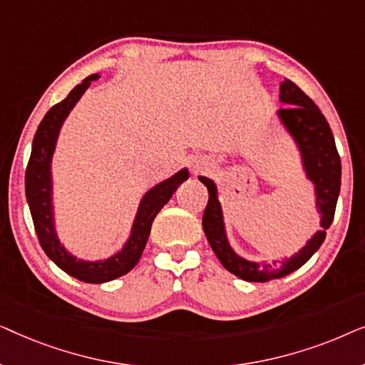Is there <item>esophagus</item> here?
<instances>
[{"instance_id":"esophagus-1","label":"esophagus","mask_w":365,"mask_h":365,"mask_svg":"<svg viewBox=\"0 0 365 365\" xmlns=\"http://www.w3.org/2000/svg\"><path fill=\"white\" fill-rule=\"evenodd\" d=\"M194 173L199 174V173H204L209 169V163L204 161V159H197V161H194Z\"/></svg>"}]
</instances>
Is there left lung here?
<instances>
[{"instance_id":"8db88e82","label":"left lung","mask_w":365,"mask_h":365,"mask_svg":"<svg viewBox=\"0 0 365 365\" xmlns=\"http://www.w3.org/2000/svg\"><path fill=\"white\" fill-rule=\"evenodd\" d=\"M279 99L282 104H287L286 108L277 111L279 121L291 134L301 153L302 168L309 181L314 184L316 207L321 214V231L314 234L301 251L284 261L272 262H254L239 256L229 244L222 207L217 199V186L209 178L199 176V181L207 187L209 192V201L202 216L204 234L222 266L234 276L249 282L274 281L304 266L326 239V231L332 224L339 191H341V158L331 126L321 109L289 79H284L281 83Z\"/></svg>"}]
</instances>
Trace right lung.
Here are the masks:
<instances>
[{"instance_id": "right-lung-1", "label": "right lung", "mask_w": 365, "mask_h": 365, "mask_svg": "<svg viewBox=\"0 0 365 365\" xmlns=\"http://www.w3.org/2000/svg\"><path fill=\"white\" fill-rule=\"evenodd\" d=\"M98 78L99 74L88 76L61 103L54 104L46 113V116L39 123L36 134H34L31 156H29L26 178H24L26 199L34 222V231L38 234L43 251L69 276L89 284L113 281V279L128 274L136 266L141 259L144 247H146L154 217L176 192L179 184L189 178V171L184 168L144 194L141 202H139L128 241L124 242L121 251L113 254L111 257L103 259V261H83V259H78L66 251V247L59 242L56 227H54L51 161L54 149H56L59 129H61L64 119L68 118L69 111L79 101V98L89 88L91 81H96Z\"/></svg>"}]
</instances>
